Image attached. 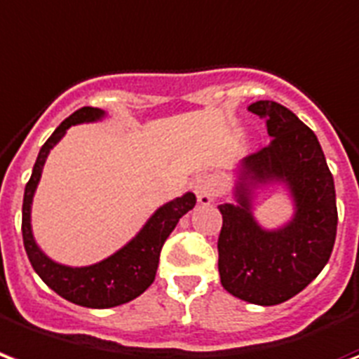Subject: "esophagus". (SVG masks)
Wrapping results in <instances>:
<instances>
[{
    "instance_id": "1",
    "label": "esophagus",
    "mask_w": 359,
    "mask_h": 359,
    "mask_svg": "<svg viewBox=\"0 0 359 359\" xmlns=\"http://www.w3.org/2000/svg\"><path fill=\"white\" fill-rule=\"evenodd\" d=\"M222 191V180L218 174H203L197 177L195 182V193L201 205H210L214 203V198L218 197Z\"/></svg>"
}]
</instances>
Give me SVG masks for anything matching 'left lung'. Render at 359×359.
Returning <instances> with one entry per match:
<instances>
[{
  "label": "left lung",
  "instance_id": "obj_1",
  "mask_svg": "<svg viewBox=\"0 0 359 359\" xmlns=\"http://www.w3.org/2000/svg\"><path fill=\"white\" fill-rule=\"evenodd\" d=\"M248 111L266 118L271 143L237 166L235 198L224 203L218 239L222 285L233 297L276 306L306 289L325 268L337 237V198L331 170L316 133L276 101ZM268 182L287 187L295 214L285 226L266 230L252 214L254 189Z\"/></svg>",
  "mask_w": 359,
  "mask_h": 359
}]
</instances>
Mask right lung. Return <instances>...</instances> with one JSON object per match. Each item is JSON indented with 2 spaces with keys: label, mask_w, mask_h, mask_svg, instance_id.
Listing matches in <instances>:
<instances>
[{
  "label": "right lung",
  "mask_w": 359,
  "mask_h": 359,
  "mask_svg": "<svg viewBox=\"0 0 359 359\" xmlns=\"http://www.w3.org/2000/svg\"><path fill=\"white\" fill-rule=\"evenodd\" d=\"M101 118H104V111L93 107H82L72 112L65 122H61V126L51 133V137L40 149L32 176L26 183L25 201H22V241L34 271L59 297L86 308H114L145 292L156 276L164 241L174 231L183 214H187L197 203L193 193H185L182 197L162 205L130 243H126L124 247L109 258L91 266H83V268L62 266L43 255V250L34 239L30 212H32L34 193L40 183L47 154L65 137L70 126L97 122Z\"/></svg>",
  "instance_id": "add662e5"
}]
</instances>
